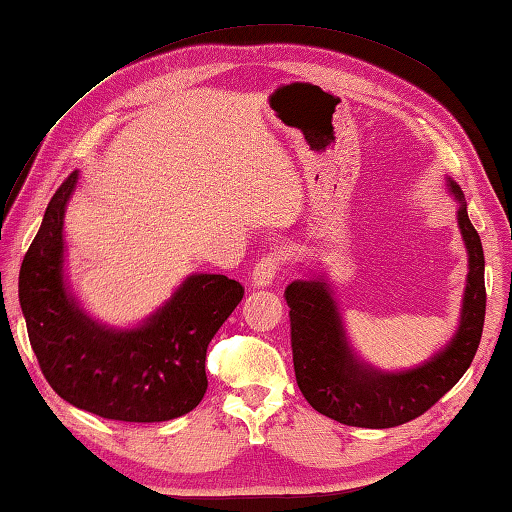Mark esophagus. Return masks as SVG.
I'll return each instance as SVG.
<instances>
[{
    "instance_id": "obj_1",
    "label": "esophagus",
    "mask_w": 512,
    "mask_h": 512,
    "mask_svg": "<svg viewBox=\"0 0 512 512\" xmlns=\"http://www.w3.org/2000/svg\"><path fill=\"white\" fill-rule=\"evenodd\" d=\"M281 264H284V255L279 253V250H270L268 255H264L253 268V286L257 288H264L268 284H273V279L277 277Z\"/></svg>"
}]
</instances>
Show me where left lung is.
<instances>
[{
    "label": "left lung",
    "mask_w": 512,
    "mask_h": 512,
    "mask_svg": "<svg viewBox=\"0 0 512 512\" xmlns=\"http://www.w3.org/2000/svg\"><path fill=\"white\" fill-rule=\"evenodd\" d=\"M458 206V226L469 253L460 325L447 347L405 372L365 365L347 343L341 312L325 279H299L286 288L292 363L301 394L323 416L365 429H389L422 416L458 383L480 347L486 288L482 239L473 228L462 189L447 180Z\"/></svg>",
    "instance_id": "8db88e82"
}]
</instances>
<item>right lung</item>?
Segmentation results:
<instances>
[{"mask_svg": "<svg viewBox=\"0 0 512 512\" xmlns=\"http://www.w3.org/2000/svg\"><path fill=\"white\" fill-rule=\"evenodd\" d=\"M72 171L43 215L19 270V303L43 376L70 405L107 420L165 422L200 405L215 332L244 297L239 281L191 275L143 325L112 330L85 314L63 277V217Z\"/></svg>", "mask_w": 512, "mask_h": 512, "instance_id": "1", "label": "right lung"}]
</instances>
